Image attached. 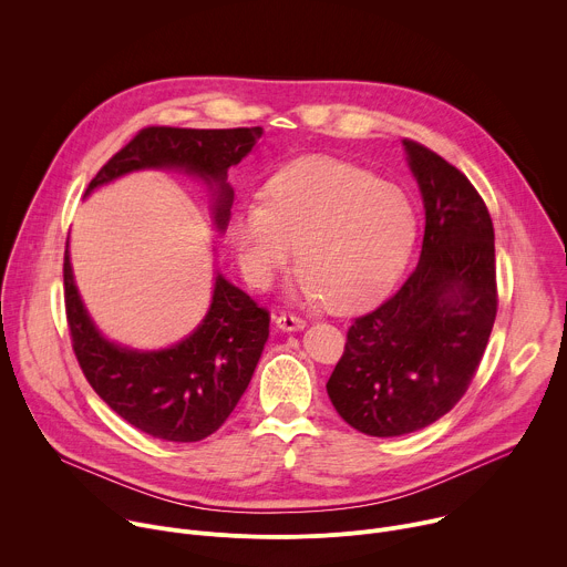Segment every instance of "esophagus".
I'll use <instances>...</instances> for the list:
<instances>
[{
	"label": "esophagus",
	"instance_id": "obj_1",
	"mask_svg": "<svg viewBox=\"0 0 567 567\" xmlns=\"http://www.w3.org/2000/svg\"><path fill=\"white\" fill-rule=\"evenodd\" d=\"M276 326H278V330H282V332H298V330H305L307 322H305L300 316L280 313V316L276 318Z\"/></svg>",
	"mask_w": 567,
	"mask_h": 567
}]
</instances>
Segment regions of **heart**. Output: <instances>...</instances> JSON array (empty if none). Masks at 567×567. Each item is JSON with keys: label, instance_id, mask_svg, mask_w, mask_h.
<instances>
[{"label": "heart", "instance_id": "heart-1", "mask_svg": "<svg viewBox=\"0 0 567 567\" xmlns=\"http://www.w3.org/2000/svg\"><path fill=\"white\" fill-rule=\"evenodd\" d=\"M417 230V210L401 188L348 161L309 156L267 182L262 204H239L226 235L256 289L271 287L298 247L293 296L354 311L392 287Z\"/></svg>", "mask_w": 567, "mask_h": 567}]
</instances>
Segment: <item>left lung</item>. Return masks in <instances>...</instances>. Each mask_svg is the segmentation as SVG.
Instances as JSON below:
<instances>
[{
  "label": "left lung",
  "instance_id": "left-lung-1",
  "mask_svg": "<svg viewBox=\"0 0 567 567\" xmlns=\"http://www.w3.org/2000/svg\"><path fill=\"white\" fill-rule=\"evenodd\" d=\"M426 228L417 269L352 320L328 394L372 437H399L446 415L466 392L496 320L494 224L471 182L433 150L403 138Z\"/></svg>",
  "mask_w": 567,
  "mask_h": 567
}]
</instances>
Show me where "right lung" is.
<instances>
[{
  "instance_id": "add662e5",
  "label": "right lung",
  "mask_w": 567,
  "mask_h": 567,
  "mask_svg": "<svg viewBox=\"0 0 567 567\" xmlns=\"http://www.w3.org/2000/svg\"><path fill=\"white\" fill-rule=\"evenodd\" d=\"M262 136V127L184 130L145 127L92 179L96 188L136 171H179L210 190L213 224L224 230L237 166ZM64 305L73 352L90 385L134 429L166 442H199L213 435L249 388L269 339V311L215 276L213 298L199 326L164 350H134L103 337L73 280L69 239L64 251Z\"/></svg>"
}]
</instances>
